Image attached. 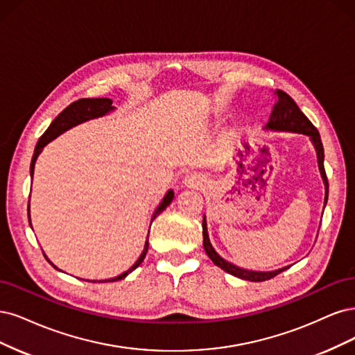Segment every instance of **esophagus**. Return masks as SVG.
<instances>
[{
  "mask_svg": "<svg viewBox=\"0 0 355 355\" xmlns=\"http://www.w3.org/2000/svg\"><path fill=\"white\" fill-rule=\"evenodd\" d=\"M184 184L191 189H199L205 184V178L200 174H190L184 178Z\"/></svg>",
  "mask_w": 355,
  "mask_h": 355,
  "instance_id": "esophagus-1",
  "label": "esophagus"
}]
</instances>
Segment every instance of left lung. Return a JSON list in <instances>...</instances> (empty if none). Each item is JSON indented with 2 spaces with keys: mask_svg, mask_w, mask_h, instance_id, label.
<instances>
[{
  "mask_svg": "<svg viewBox=\"0 0 355 355\" xmlns=\"http://www.w3.org/2000/svg\"><path fill=\"white\" fill-rule=\"evenodd\" d=\"M276 96H277V101L276 105L272 107L270 121L266 125V130H271V131H288V132H298V134H305L311 139L315 152H317V159H318V169L320 174H322V178L324 181V187H326V196H324V205L327 202V196H329V182H327V177H326V171H324V148L322 144V140H320V134L317 131V128L311 123V121L308 119L304 113L301 112V109L298 107V105L293 101V98L286 94L284 91L282 89H276ZM203 248L205 252L208 254V257L212 259L214 264L216 267H220L221 270L227 271L228 274H233V276L243 279V280H249V282H266L272 279L274 276H277L282 271H284L288 267L284 268H279L274 271H249V270H243L240 267H236L230 262H227L225 259H223L218 254L215 252V249L212 248L211 242H209V236H208V228H207V220L203 216Z\"/></svg>",
  "mask_w": 355,
  "mask_h": 355,
  "instance_id": "obj_1",
  "label": "left lung"
}]
</instances>
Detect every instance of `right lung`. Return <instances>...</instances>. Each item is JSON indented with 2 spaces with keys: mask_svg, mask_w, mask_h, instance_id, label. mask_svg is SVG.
<instances>
[{
  "mask_svg": "<svg viewBox=\"0 0 355 355\" xmlns=\"http://www.w3.org/2000/svg\"><path fill=\"white\" fill-rule=\"evenodd\" d=\"M113 109H115V107L112 106V100H110V98H81V100H76V101L71 103V105L67 106L62 113H59V115H57V118L50 123V127L47 128V131H45V132L41 135V139L38 140L37 147H35V152H33L32 161H31V177H33V169H35L37 157H38L40 153L42 152L44 146H47L51 140L55 139V137H59V135L63 134L64 131L71 130L72 127H75V125L83 123V122L89 121V119H94V118L105 116V115H107L109 112H112ZM173 199H174V191L169 190V191L165 194V198L162 199V202L159 203V207L156 208V211H155V214H153V216H152V223H153V220L156 218V216H157L159 214L164 212V211L166 209V207H168V205H169L171 202H173ZM28 218H29V221H31L29 205H28ZM29 224H31V223H29ZM148 233H150V228H148ZM147 249H148V236H147V239H146V245H144V249H143V252H141L140 258L134 262V266H132L131 268H128L125 272L119 274L118 277L107 279V280H101V282H98V283L118 282V280H122L123 277H127L131 271H134L137 267H139V266L141 264L144 257H146V254H147ZM44 257H45V255H44ZM45 259H47L55 270H59L47 257H45Z\"/></svg>",
  "mask_w": 355,
  "mask_h": 355,
  "instance_id": "right-lung-1",
  "label": "right lung"
}]
</instances>
